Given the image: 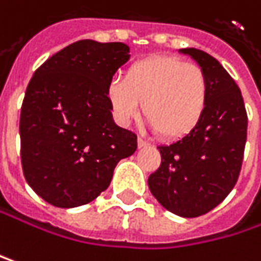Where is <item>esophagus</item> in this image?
<instances>
[{"label":"esophagus","instance_id":"obj_1","mask_svg":"<svg viewBox=\"0 0 261 261\" xmlns=\"http://www.w3.org/2000/svg\"><path fill=\"white\" fill-rule=\"evenodd\" d=\"M148 145H150V144H148L147 141H144L142 138L138 139V147H139V148H144V147H148Z\"/></svg>","mask_w":261,"mask_h":261}]
</instances>
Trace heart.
Segmentation results:
<instances>
[{
	"mask_svg": "<svg viewBox=\"0 0 261 261\" xmlns=\"http://www.w3.org/2000/svg\"><path fill=\"white\" fill-rule=\"evenodd\" d=\"M210 96V84L202 67L176 56H148L114 76L107 87V99L114 119L128 125L142 111L151 128L164 139L190 136L200 123Z\"/></svg>",
	"mask_w": 261,
	"mask_h": 261,
	"instance_id": "obj_1",
	"label": "heart"
}]
</instances>
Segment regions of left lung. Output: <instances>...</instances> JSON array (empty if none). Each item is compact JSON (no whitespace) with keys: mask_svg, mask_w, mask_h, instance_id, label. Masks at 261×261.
I'll return each instance as SVG.
<instances>
[{"mask_svg":"<svg viewBox=\"0 0 261 261\" xmlns=\"http://www.w3.org/2000/svg\"><path fill=\"white\" fill-rule=\"evenodd\" d=\"M205 71L206 111L194 132L159 147L162 162L148 177L158 202L180 217H199L216 208L234 188L245 153L248 116L239 85L211 55L180 48Z\"/></svg>","mask_w":261,"mask_h":261,"instance_id":"left-lung-1","label":"left lung"}]
</instances>
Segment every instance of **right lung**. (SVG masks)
I'll list each match as a JSON object with an SVG mask.
<instances>
[{"mask_svg":"<svg viewBox=\"0 0 261 261\" xmlns=\"http://www.w3.org/2000/svg\"><path fill=\"white\" fill-rule=\"evenodd\" d=\"M129 59L123 42L82 39L48 58L30 79L21 107V164L27 184L47 203L74 208L111 182L138 136L114 123L107 87Z\"/></svg>","mask_w":261,"mask_h":261,"instance_id":"add662e5","label":"right lung"}]
</instances>
